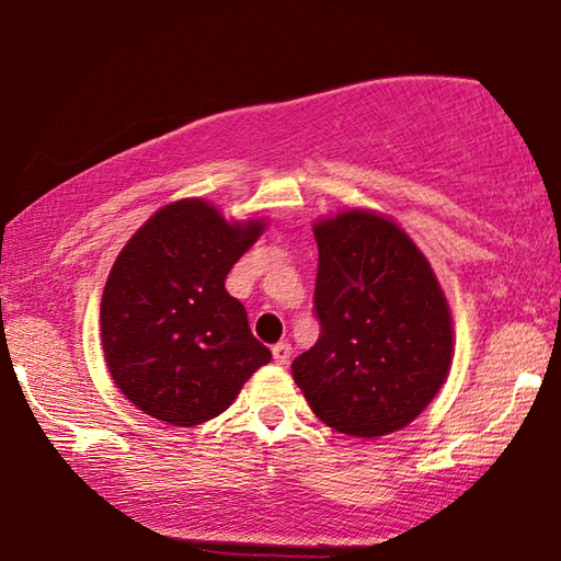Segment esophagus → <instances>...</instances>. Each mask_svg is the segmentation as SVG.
Masks as SVG:
<instances>
[{
  "label": "esophagus",
  "mask_w": 561,
  "mask_h": 561,
  "mask_svg": "<svg viewBox=\"0 0 561 561\" xmlns=\"http://www.w3.org/2000/svg\"><path fill=\"white\" fill-rule=\"evenodd\" d=\"M272 355H274V363L277 365H284L289 360V355H291V345L287 340H282V342H277V345L272 347Z\"/></svg>",
  "instance_id": "1"
}]
</instances>
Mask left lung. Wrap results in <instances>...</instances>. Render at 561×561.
Here are the masks:
<instances>
[{
  "label": "left lung",
  "mask_w": 561,
  "mask_h": 561,
  "mask_svg": "<svg viewBox=\"0 0 561 561\" xmlns=\"http://www.w3.org/2000/svg\"><path fill=\"white\" fill-rule=\"evenodd\" d=\"M314 239L320 337L291 375L330 428L386 436L421 415L446 380V297L411 237L382 216L345 211L317 224Z\"/></svg>",
  "instance_id": "8db88e82"
}]
</instances>
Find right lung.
<instances>
[{"label": "right lung", "instance_id": "obj_1", "mask_svg": "<svg viewBox=\"0 0 561 561\" xmlns=\"http://www.w3.org/2000/svg\"><path fill=\"white\" fill-rule=\"evenodd\" d=\"M262 224H229L201 198L156 211L115 259L100 305L105 363L123 396L173 425L227 411L272 360L224 282Z\"/></svg>", "mask_w": 561, "mask_h": 561}]
</instances>
